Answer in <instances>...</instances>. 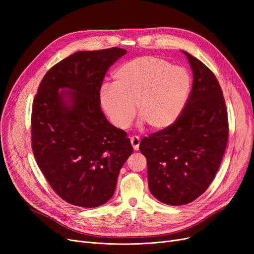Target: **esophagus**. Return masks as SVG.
I'll use <instances>...</instances> for the list:
<instances>
[{
  "instance_id": "34e87169",
  "label": "esophagus",
  "mask_w": 254,
  "mask_h": 254,
  "mask_svg": "<svg viewBox=\"0 0 254 254\" xmlns=\"http://www.w3.org/2000/svg\"><path fill=\"white\" fill-rule=\"evenodd\" d=\"M130 144L132 146V148H134V150H138L139 149V145H140L139 137H137V136L130 137Z\"/></svg>"
}]
</instances>
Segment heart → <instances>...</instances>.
I'll return each instance as SVG.
<instances>
[{
  "label": "heart",
  "mask_w": 254,
  "mask_h": 254,
  "mask_svg": "<svg viewBox=\"0 0 254 254\" xmlns=\"http://www.w3.org/2000/svg\"><path fill=\"white\" fill-rule=\"evenodd\" d=\"M190 89V77L180 66L156 57H139L120 64L113 84L100 90L103 110L118 128H127L138 114L154 130L174 124L182 113Z\"/></svg>",
  "instance_id": "1"
}]
</instances>
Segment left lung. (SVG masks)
Returning <instances> with one entry per match:
<instances>
[{
    "mask_svg": "<svg viewBox=\"0 0 254 254\" xmlns=\"http://www.w3.org/2000/svg\"><path fill=\"white\" fill-rule=\"evenodd\" d=\"M193 72L185 107L172 126L142 139L148 186L164 204L181 206L203 194L214 179L229 139L222 89L201 61L183 51Z\"/></svg>",
    "mask_w": 254,
    "mask_h": 254,
    "instance_id": "8db88e82",
    "label": "left lung"
}]
</instances>
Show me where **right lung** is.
I'll list each match as a JSON object with an SVG mask.
<instances>
[{
	"label": "right lung",
	"instance_id": "add662e5",
	"mask_svg": "<svg viewBox=\"0 0 254 254\" xmlns=\"http://www.w3.org/2000/svg\"><path fill=\"white\" fill-rule=\"evenodd\" d=\"M126 53L118 47L75 52L53 65L38 87L32 149L52 190L69 204L95 208L108 202L132 152L127 132L112 126L100 106L104 77Z\"/></svg>",
	"mask_w": 254,
	"mask_h": 254
}]
</instances>
